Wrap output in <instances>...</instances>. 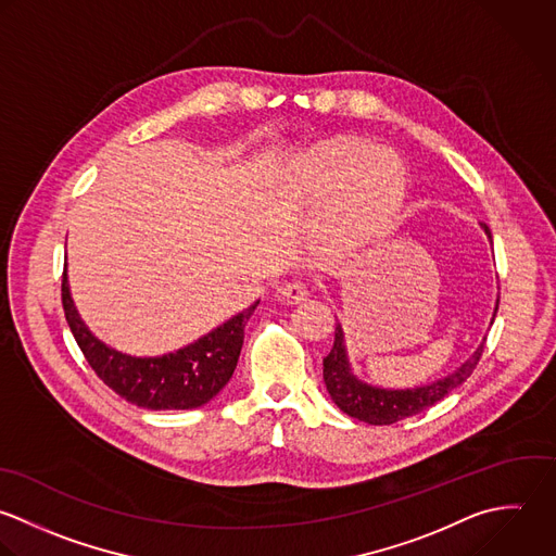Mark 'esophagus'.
<instances>
[{
  "mask_svg": "<svg viewBox=\"0 0 556 556\" xmlns=\"http://www.w3.org/2000/svg\"><path fill=\"white\" fill-rule=\"evenodd\" d=\"M279 294H281V299L288 301V303H301V301L307 299L309 292H307V286H305V283H301V281H290V283H286V286L279 288Z\"/></svg>",
  "mask_w": 556,
  "mask_h": 556,
  "instance_id": "esophagus-1",
  "label": "esophagus"
}]
</instances>
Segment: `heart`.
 I'll list each match as a JSON object with an SVG mask.
<instances>
[{
	"label": "heart",
	"instance_id": "b5f03b06",
	"mask_svg": "<svg viewBox=\"0 0 556 556\" xmlns=\"http://www.w3.org/2000/svg\"><path fill=\"white\" fill-rule=\"evenodd\" d=\"M305 179L316 197L337 192L327 233L329 247L338 251L379 238L401 212L407 188L401 157L362 138H340L316 149Z\"/></svg>",
	"mask_w": 556,
	"mask_h": 556
}]
</instances>
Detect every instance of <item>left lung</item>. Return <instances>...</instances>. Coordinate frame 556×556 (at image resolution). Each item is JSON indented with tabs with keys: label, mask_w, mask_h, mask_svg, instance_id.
<instances>
[{
	"label": "left lung",
	"mask_w": 556,
	"mask_h": 556,
	"mask_svg": "<svg viewBox=\"0 0 556 556\" xmlns=\"http://www.w3.org/2000/svg\"><path fill=\"white\" fill-rule=\"evenodd\" d=\"M483 229L492 240V231L485 223H483ZM496 312H498V305H496ZM483 351H485V342L475 351V355L457 372L431 386H422L416 390H381V388L366 386L351 375L346 349H344V333H342V327L338 325L333 349L323 359V377L333 403L346 416L357 418L366 425L381 427V425H394L409 416L422 414L435 403H440L448 392L459 388L475 372Z\"/></svg>",
	"instance_id": "obj_1"
}]
</instances>
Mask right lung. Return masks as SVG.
I'll return each mask as SVG.
<instances>
[{
  "instance_id": "obj_1",
  "label": "right lung",
  "mask_w": 556,
  "mask_h": 556,
  "mask_svg": "<svg viewBox=\"0 0 556 556\" xmlns=\"http://www.w3.org/2000/svg\"><path fill=\"white\" fill-rule=\"evenodd\" d=\"M257 303L177 353L140 359L108 349L84 327L62 273L64 318L88 366L121 399L153 412L201 407L227 386L240 357L244 325Z\"/></svg>"
}]
</instances>
